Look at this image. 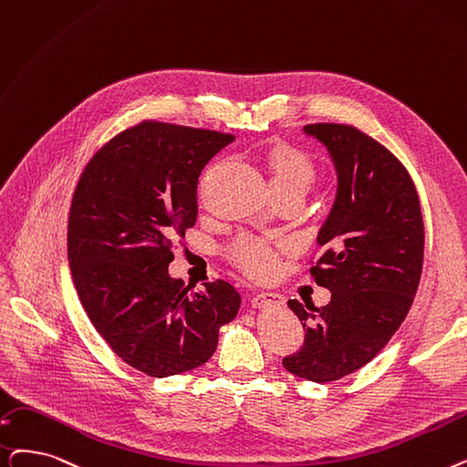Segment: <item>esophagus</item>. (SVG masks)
<instances>
[{"instance_id":"34e87169","label":"esophagus","mask_w":467,"mask_h":467,"mask_svg":"<svg viewBox=\"0 0 467 467\" xmlns=\"http://www.w3.org/2000/svg\"><path fill=\"white\" fill-rule=\"evenodd\" d=\"M254 307H269V306H284V297L275 292H259L252 297Z\"/></svg>"}]
</instances>
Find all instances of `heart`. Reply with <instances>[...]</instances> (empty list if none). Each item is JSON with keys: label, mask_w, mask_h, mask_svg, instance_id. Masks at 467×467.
Wrapping results in <instances>:
<instances>
[{"label": "heart", "mask_w": 467, "mask_h": 467, "mask_svg": "<svg viewBox=\"0 0 467 467\" xmlns=\"http://www.w3.org/2000/svg\"><path fill=\"white\" fill-rule=\"evenodd\" d=\"M267 170L273 192L306 194L315 183L317 166L313 158L297 147L276 145L269 150ZM286 242H269L254 236H240L231 246V259L250 276H269L278 265V250Z\"/></svg>", "instance_id": "heart-1"}]
</instances>
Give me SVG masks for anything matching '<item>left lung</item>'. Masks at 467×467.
<instances>
[{
    "label": "left lung",
    "mask_w": 467,
    "mask_h": 467,
    "mask_svg": "<svg viewBox=\"0 0 467 467\" xmlns=\"http://www.w3.org/2000/svg\"><path fill=\"white\" fill-rule=\"evenodd\" d=\"M306 133L328 149L337 171L311 267L332 299L320 309L288 301L306 341L282 364L327 383L362 368L399 330L420 284L425 236L414 181L391 150L348 124H309Z\"/></svg>",
    "instance_id": "obj_1"
}]
</instances>
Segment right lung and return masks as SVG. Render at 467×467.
<instances>
[{"label":"right lung","mask_w":467,"mask_h":467,"mask_svg":"<svg viewBox=\"0 0 467 467\" xmlns=\"http://www.w3.org/2000/svg\"><path fill=\"white\" fill-rule=\"evenodd\" d=\"M234 135L145 119L88 161L68 213L79 301L109 348L135 370L168 378L215 353L240 309L225 280L194 292L168 275L173 242L198 215V177Z\"/></svg>","instance_id":"obj_1"}]
</instances>
